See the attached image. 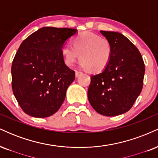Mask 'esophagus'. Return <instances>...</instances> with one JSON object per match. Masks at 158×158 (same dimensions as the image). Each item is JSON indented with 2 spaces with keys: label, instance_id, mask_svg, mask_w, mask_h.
<instances>
[{
  "label": "esophagus",
  "instance_id": "1",
  "mask_svg": "<svg viewBox=\"0 0 158 158\" xmlns=\"http://www.w3.org/2000/svg\"><path fill=\"white\" fill-rule=\"evenodd\" d=\"M81 74H82V73H81V71H76V77H79V76H81Z\"/></svg>",
  "mask_w": 158,
  "mask_h": 158
}]
</instances>
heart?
Here are the masks:
<instances>
[{
  "mask_svg": "<svg viewBox=\"0 0 158 158\" xmlns=\"http://www.w3.org/2000/svg\"><path fill=\"white\" fill-rule=\"evenodd\" d=\"M61 52L65 64L68 66L73 65L79 58L83 68L90 69L92 72H100L109 64L113 49L106 38L87 31L76 35L72 40V46L63 45Z\"/></svg>",
  "mask_w": 158,
  "mask_h": 158,
  "instance_id": "1",
  "label": "heart"
}]
</instances>
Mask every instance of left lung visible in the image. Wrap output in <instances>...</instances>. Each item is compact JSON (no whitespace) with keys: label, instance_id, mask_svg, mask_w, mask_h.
Here are the masks:
<instances>
[{"label":"left lung","instance_id":"1","mask_svg":"<svg viewBox=\"0 0 158 158\" xmlns=\"http://www.w3.org/2000/svg\"><path fill=\"white\" fill-rule=\"evenodd\" d=\"M113 49L105 70L90 77L88 100L94 109L108 117L129 110L143 88L145 64L138 49L117 32L100 31Z\"/></svg>","mask_w":158,"mask_h":158}]
</instances>
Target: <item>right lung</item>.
Listing matches in <instances>:
<instances>
[{
  "mask_svg": "<svg viewBox=\"0 0 158 158\" xmlns=\"http://www.w3.org/2000/svg\"><path fill=\"white\" fill-rule=\"evenodd\" d=\"M77 32L42 27L20 45L12 64V87L24 113L44 118L60 108L75 79V71L65 64L61 50Z\"/></svg>",
  "mask_w": 158,
  "mask_h": 158,
  "instance_id": "right-lung-1",
  "label": "right lung"
}]
</instances>
